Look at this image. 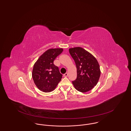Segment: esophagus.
<instances>
[{
  "label": "esophagus",
  "mask_w": 131,
  "mask_h": 131,
  "mask_svg": "<svg viewBox=\"0 0 131 131\" xmlns=\"http://www.w3.org/2000/svg\"><path fill=\"white\" fill-rule=\"evenodd\" d=\"M68 74L67 73H65V74H63V77H68Z\"/></svg>",
  "instance_id": "34e87169"
}]
</instances>
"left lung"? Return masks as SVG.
<instances>
[{
	"instance_id": "1",
	"label": "left lung",
	"mask_w": 131,
	"mask_h": 131,
	"mask_svg": "<svg viewBox=\"0 0 131 131\" xmlns=\"http://www.w3.org/2000/svg\"><path fill=\"white\" fill-rule=\"evenodd\" d=\"M77 69V79L72 84L77 90L86 92L92 89L99 81L101 71L95 57L80 47L69 49Z\"/></svg>"
}]
</instances>
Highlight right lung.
I'll return each instance as SVG.
<instances>
[{
  "label": "right lung",
  "instance_id": "1",
  "mask_svg": "<svg viewBox=\"0 0 131 131\" xmlns=\"http://www.w3.org/2000/svg\"><path fill=\"white\" fill-rule=\"evenodd\" d=\"M63 50L62 48L47 50L34 64L32 77L36 86L41 91L51 92L61 81L62 75L54 65V61Z\"/></svg>",
  "mask_w": 131,
  "mask_h": 131
}]
</instances>
